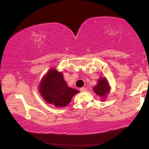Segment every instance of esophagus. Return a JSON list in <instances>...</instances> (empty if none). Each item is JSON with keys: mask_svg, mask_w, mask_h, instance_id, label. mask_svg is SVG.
Segmentation results:
<instances>
[{"mask_svg": "<svg viewBox=\"0 0 149 149\" xmlns=\"http://www.w3.org/2000/svg\"><path fill=\"white\" fill-rule=\"evenodd\" d=\"M80 91L81 92H86L87 89H86V88H85V87H82V88H81V89H80Z\"/></svg>", "mask_w": 149, "mask_h": 149, "instance_id": "1", "label": "esophagus"}]
</instances>
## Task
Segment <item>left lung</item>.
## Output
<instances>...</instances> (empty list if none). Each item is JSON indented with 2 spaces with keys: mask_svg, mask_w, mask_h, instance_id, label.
Masks as SVG:
<instances>
[{
  "mask_svg": "<svg viewBox=\"0 0 149 149\" xmlns=\"http://www.w3.org/2000/svg\"><path fill=\"white\" fill-rule=\"evenodd\" d=\"M96 94L100 96V97L104 98L110 91V86L105 78H100L97 85L93 88Z\"/></svg>",
  "mask_w": 149,
  "mask_h": 149,
  "instance_id": "left-lung-1",
  "label": "left lung"
}]
</instances>
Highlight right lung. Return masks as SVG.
Instances as JSON below:
<instances>
[{
    "label": "right lung",
    "instance_id": "add662e5",
    "mask_svg": "<svg viewBox=\"0 0 149 149\" xmlns=\"http://www.w3.org/2000/svg\"><path fill=\"white\" fill-rule=\"evenodd\" d=\"M39 90L45 101L56 107H65L73 96L79 93V91L68 86L62 73L54 69L50 70L42 78Z\"/></svg>",
    "mask_w": 149,
    "mask_h": 149
}]
</instances>
